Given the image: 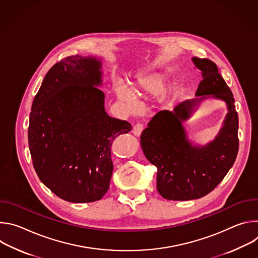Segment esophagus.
Instances as JSON below:
<instances>
[{"instance_id":"esophagus-1","label":"esophagus","mask_w":258,"mask_h":258,"mask_svg":"<svg viewBox=\"0 0 258 258\" xmlns=\"http://www.w3.org/2000/svg\"><path fill=\"white\" fill-rule=\"evenodd\" d=\"M143 130H144V125H143L142 123H137V124L134 126V128H133V134H134L135 136H137V137H140L141 134H142V132H143Z\"/></svg>"}]
</instances>
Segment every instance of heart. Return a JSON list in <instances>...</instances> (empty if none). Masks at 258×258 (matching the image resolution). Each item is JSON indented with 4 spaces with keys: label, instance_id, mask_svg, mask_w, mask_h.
I'll use <instances>...</instances> for the list:
<instances>
[{
    "label": "heart",
    "instance_id": "heart-1",
    "mask_svg": "<svg viewBox=\"0 0 258 258\" xmlns=\"http://www.w3.org/2000/svg\"><path fill=\"white\" fill-rule=\"evenodd\" d=\"M165 81V75L160 71H147L139 75L132 86V89L117 85L114 87V94L117 101L127 110L135 112L137 110V97L156 95L160 92Z\"/></svg>",
    "mask_w": 258,
    "mask_h": 258
}]
</instances>
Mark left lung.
Here are the masks:
<instances>
[{
	"label": "left lung",
	"mask_w": 258,
	"mask_h": 258,
	"mask_svg": "<svg viewBox=\"0 0 258 258\" xmlns=\"http://www.w3.org/2000/svg\"><path fill=\"white\" fill-rule=\"evenodd\" d=\"M203 80L196 98L154 115L141 135L142 150L157 167V190L167 200L187 201L210 193L233 166L239 149L238 114L234 97L209 59L192 58ZM207 98L224 100L228 113L216 138L205 145L192 143L183 122Z\"/></svg>",
	"instance_id": "left-lung-1"
}]
</instances>
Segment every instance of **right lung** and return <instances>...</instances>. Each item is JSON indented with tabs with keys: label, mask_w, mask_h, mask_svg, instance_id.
<instances>
[{
	"label": "right lung",
	"mask_w": 258,
	"mask_h": 258,
	"mask_svg": "<svg viewBox=\"0 0 258 258\" xmlns=\"http://www.w3.org/2000/svg\"><path fill=\"white\" fill-rule=\"evenodd\" d=\"M102 61L70 56L55 64L34 97L28 126L33 167L44 185L72 203L102 199L113 171L111 145L132 125L105 111Z\"/></svg>",
	"instance_id": "right-lung-1"
}]
</instances>
